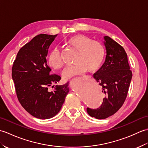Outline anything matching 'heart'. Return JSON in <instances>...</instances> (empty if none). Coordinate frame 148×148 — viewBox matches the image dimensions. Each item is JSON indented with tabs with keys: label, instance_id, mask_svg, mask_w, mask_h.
I'll list each match as a JSON object with an SVG mask.
<instances>
[{
	"label": "heart",
	"instance_id": "heart-1",
	"mask_svg": "<svg viewBox=\"0 0 148 148\" xmlns=\"http://www.w3.org/2000/svg\"><path fill=\"white\" fill-rule=\"evenodd\" d=\"M66 46L76 51L74 62L65 69L64 77L69 78L79 75L86 70L94 72L101 67L106 56V48L102 42L93 40L90 37L77 34L71 36L65 41ZM48 64L51 68L59 70L64 66L60 52L54 48L48 56Z\"/></svg>",
	"mask_w": 148,
	"mask_h": 148
}]
</instances>
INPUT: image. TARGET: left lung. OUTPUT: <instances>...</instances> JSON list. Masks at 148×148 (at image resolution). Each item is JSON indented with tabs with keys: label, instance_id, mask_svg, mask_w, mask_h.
I'll list each match as a JSON object with an SVG mask.
<instances>
[{
	"label": "left lung",
	"instance_id": "8db88e82",
	"mask_svg": "<svg viewBox=\"0 0 148 148\" xmlns=\"http://www.w3.org/2000/svg\"><path fill=\"white\" fill-rule=\"evenodd\" d=\"M107 55L104 64L93 77L101 86L106 95L97 109L87 108L90 116L106 119L121 108L129 89L132 72L130 69L127 55L124 48L111 37H104Z\"/></svg>",
	"mask_w": 148,
	"mask_h": 148
}]
</instances>
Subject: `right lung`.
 Returning <instances> with one entry per match:
<instances>
[{"instance_id":"add662e5","label":"right lung","mask_w":148,"mask_h":148,"mask_svg":"<svg viewBox=\"0 0 148 148\" xmlns=\"http://www.w3.org/2000/svg\"><path fill=\"white\" fill-rule=\"evenodd\" d=\"M57 35L39 34L19 50L12 67V78L19 102L32 116L46 119L60 111L68 93L69 83L53 86L61 77L51 74L46 56L49 46Z\"/></svg>"}]
</instances>
